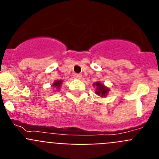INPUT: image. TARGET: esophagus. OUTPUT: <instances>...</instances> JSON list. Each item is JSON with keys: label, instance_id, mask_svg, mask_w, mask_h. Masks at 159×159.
<instances>
[{"label": "esophagus", "instance_id": "obj_1", "mask_svg": "<svg viewBox=\"0 0 159 159\" xmlns=\"http://www.w3.org/2000/svg\"><path fill=\"white\" fill-rule=\"evenodd\" d=\"M74 78L77 79V80H80L82 78V75L81 74H75L74 75Z\"/></svg>", "mask_w": 159, "mask_h": 159}]
</instances>
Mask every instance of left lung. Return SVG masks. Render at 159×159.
I'll use <instances>...</instances> for the list:
<instances>
[{
  "instance_id": "1",
  "label": "left lung",
  "mask_w": 159,
  "mask_h": 159,
  "mask_svg": "<svg viewBox=\"0 0 159 159\" xmlns=\"http://www.w3.org/2000/svg\"><path fill=\"white\" fill-rule=\"evenodd\" d=\"M95 86H96V94L98 95H100V96H106L107 92H109V89L107 88L103 85V84H101L99 82L95 83Z\"/></svg>"
}]
</instances>
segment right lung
I'll use <instances>...</instances> for the list:
<instances>
[{
	"mask_svg": "<svg viewBox=\"0 0 159 159\" xmlns=\"http://www.w3.org/2000/svg\"><path fill=\"white\" fill-rule=\"evenodd\" d=\"M61 83H62V81H61V80H57V81H56V82L54 83V84H53L52 86L56 87V88H60Z\"/></svg>",
	"mask_w": 159,
	"mask_h": 159,
	"instance_id": "add662e5",
	"label": "right lung"
}]
</instances>
